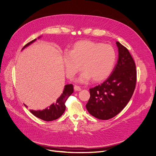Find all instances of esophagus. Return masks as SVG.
<instances>
[{
    "instance_id": "1",
    "label": "esophagus",
    "mask_w": 156,
    "mask_h": 156,
    "mask_svg": "<svg viewBox=\"0 0 156 156\" xmlns=\"http://www.w3.org/2000/svg\"><path fill=\"white\" fill-rule=\"evenodd\" d=\"M74 89H75V91H81V88H80V87L77 86V85H75Z\"/></svg>"
}]
</instances>
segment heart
Listing matches in <instances>:
<instances>
[{"label":"heart","instance_id":"b5f03b06","mask_svg":"<svg viewBox=\"0 0 156 156\" xmlns=\"http://www.w3.org/2000/svg\"><path fill=\"white\" fill-rule=\"evenodd\" d=\"M116 52L108 44L91 40L76 42L63 62L67 77L72 80L82 68L84 71L78 81L86 83L91 78L100 82L106 80L112 73L116 62Z\"/></svg>","mask_w":156,"mask_h":156}]
</instances>
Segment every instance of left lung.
Segmentation results:
<instances>
[{
    "instance_id": "8db88e82",
    "label": "left lung",
    "mask_w": 156,
    "mask_h": 156,
    "mask_svg": "<svg viewBox=\"0 0 156 156\" xmlns=\"http://www.w3.org/2000/svg\"><path fill=\"white\" fill-rule=\"evenodd\" d=\"M118 60L111 75L101 84L90 89L86 105L90 114L102 120L116 116L129 101L134 91L137 72L129 50L119 41Z\"/></svg>"
}]
</instances>
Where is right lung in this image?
Segmentation results:
<instances>
[{"label": "right lung", "instance_id": "add662e5", "mask_svg": "<svg viewBox=\"0 0 156 156\" xmlns=\"http://www.w3.org/2000/svg\"><path fill=\"white\" fill-rule=\"evenodd\" d=\"M35 40L36 39H34L32 41L27 44L22 48V49H23L28 45L32 44L34 41H35ZM73 93V84H66L65 86L63 93L58 98V100L56 101L55 103L50 105L48 108H47L46 109L41 111L30 110V111L35 116L44 121H51L55 120L56 119L59 118L63 114V112H65L66 109L65 103L68 100L69 96Z\"/></svg>", "mask_w": 156, "mask_h": 156}]
</instances>
